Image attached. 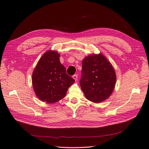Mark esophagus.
<instances>
[{"instance_id": "34e87169", "label": "esophagus", "mask_w": 149, "mask_h": 149, "mask_svg": "<svg viewBox=\"0 0 149 149\" xmlns=\"http://www.w3.org/2000/svg\"><path fill=\"white\" fill-rule=\"evenodd\" d=\"M73 79H74L75 81H76V80H77V79H78V75H77V74H74V75L73 76Z\"/></svg>"}]
</instances>
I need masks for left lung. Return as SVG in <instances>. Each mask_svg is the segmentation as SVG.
Masks as SVG:
<instances>
[{
    "label": "left lung",
    "mask_w": 149,
    "mask_h": 149,
    "mask_svg": "<svg viewBox=\"0 0 149 149\" xmlns=\"http://www.w3.org/2000/svg\"><path fill=\"white\" fill-rule=\"evenodd\" d=\"M116 76L113 67L101 54L86 57L82 62L79 84L88 100L99 103L113 91Z\"/></svg>",
    "instance_id": "obj_1"
}]
</instances>
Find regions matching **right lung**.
<instances>
[{"instance_id":"obj_1","label":"right lung","mask_w":149,"mask_h":149,"mask_svg":"<svg viewBox=\"0 0 149 149\" xmlns=\"http://www.w3.org/2000/svg\"><path fill=\"white\" fill-rule=\"evenodd\" d=\"M74 79L68 75L60 54L48 51L40 58L32 74L35 93L40 100L53 103L63 98Z\"/></svg>"}]
</instances>
